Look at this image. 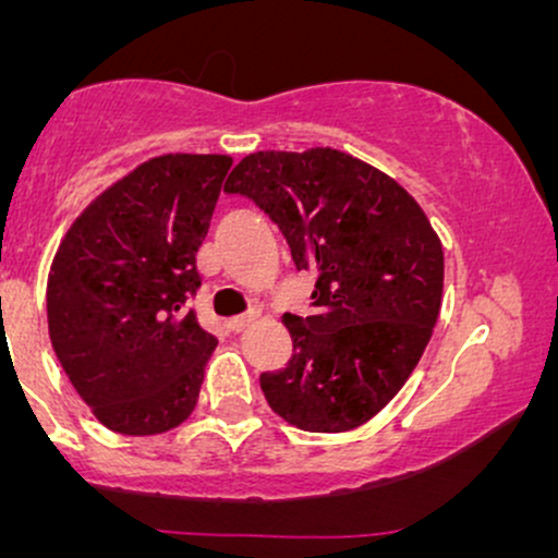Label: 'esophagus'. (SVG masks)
I'll use <instances>...</instances> for the list:
<instances>
[{
    "label": "esophagus",
    "instance_id": "obj_1",
    "mask_svg": "<svg viewBox=\"0 0 558 558\" xmlns=\"http://www.w3.org/2000/svg\"><path fill=\"white\" fill-rule=\"evenodd\" d=\"M259 315H257V312H246V315H239V317H230L228 319V328L230 330H233V332H243V330H246L248 328V325H252L254 323V319H257Z\"/></svg>",
    "mask_w": 558,
    "mask_h": 558
}]
</instances>
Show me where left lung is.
<instances>
[{
	"label": "left lung",
	"instance_id": "left-lung-1",
	"mask_svg": "<svg viewBox=\"0 0 558 558\" xmlns=\"http://www.w3.org/2000/svg\"><path fill=\"white\" fill-rule=\"evenodd\" d=\"M280 228L296 270L317 272L315 315H283L293 356L259 386L275 414L310 433L373 420L417 367L438 323L444 246L393 178L330 146L257 151L230 172Z\"/></svg>",
	"mask_w": 558,
	"mask_h": 558
}]
</instances>
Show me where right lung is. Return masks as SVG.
<instances>
[{
  "mask_svg": "<svg viewBox=\"0 0 558 558\" xmlns=\"http://www.w3.org/2000/svg\"><path fill=\"white\" fill-rule=\"evenodd\" d=\"M233 159L162 155L78 215L47 283L52 349L105 427L159 435L189 420L217 338L189 299Z\"/></svg>",
  "mask_w": 558,
  "mask_h": 558,
  "instance_id": "1",
  "label": "right lung"
}]
</instances>
